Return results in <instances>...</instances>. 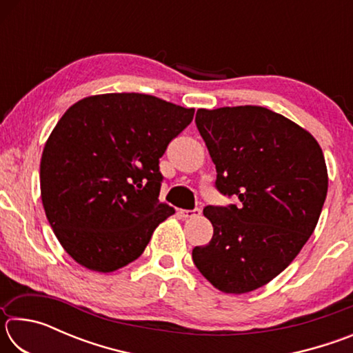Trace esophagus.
Segmentation results:
<instances>
[{
  "label": "esophagus",
  "instance_id": "obj_1",
  "mask_svg": "<svg viewBox=\"0 0 353 353\" xmlns=\"http://www.w3.org/2000/svg\"><path fill=\"white\" fill-rule=\"evenodd\" d=\"M181 218L188 219V218H196L201 214V208H194V210H179Z\"/></svg>",
  "mask_w": 353,
  "mask_h": 353
}]
</instances>
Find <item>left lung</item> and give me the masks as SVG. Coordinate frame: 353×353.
<instances>
[{"mask_svg":"<svg viewBox=\"0 0 353 353\" xmlns=\"http://www.w3.org/2000/svg\"><path fill=\"white\" fill-rule=\"evenodd\" d=\"M196 126L216 166V188L238 205H208L213 236L193 261L227 294L254 291L301 252L319 221L328 176L308 130L259 105L199 109Z\"/></svg>","mask_w":353,"mask_h":353,"instance_id":"left-lung-1","label":"left lung"}]
</instances>
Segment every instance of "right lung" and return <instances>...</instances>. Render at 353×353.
<instances>
[{"label":"right lung","mask_w":353,"mask_h":353,"mask_svg":"<svg viewBox=\"0 0 353 353\" xmlns=\"http://www.w3.org/2000/svg\"><path fill=\"white\" fill-rule=\"evenodd\" d=\"M193 115L141 93L94 94L63 113L41 154L40 191L52 232L76 263L117 271L174 214L159 201V159Z\"/></svg>","instance_id":"1"}]
</instances>
